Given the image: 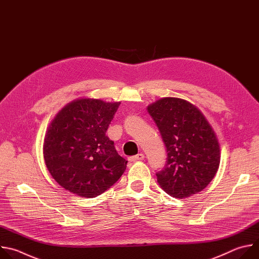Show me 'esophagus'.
Listing matches in <instances>:
<instances>
[{
    "instance_id": "esophagus-1",
    "label": "esophagus",
    "mask_w": 259,
    "mask_h": 259,
    "mask_svg": "<svg viewBox=\"0 0 259 259\" xmlns=\"http://www.w3.org/2000/svg\"><path fill=\"white\" fill-rule=\"evenodd\" d=\"M143 159H144V155L143 154H137V155H135L133 157H130L128 160L130 162H137V161H141Z\"/></svg>"
}]
</instances>
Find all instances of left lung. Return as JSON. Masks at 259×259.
Instances as JSON below:
<instances>
[{
    "label": "left lung",
    "instance_id": "left-lung-1",
    "mask_svg": "<svg viewBox=\"0 0 259 259\" xmlns=\"http://www.w3.org/2000/svg\"><path fill=\"white\" fill-rule=\"evenodd\" d=\"M167 151L165 167L156 173L160 187L183 199L203 191L214 178L220 149L211 125L191 102L164 97L147 106Z\"/></svg>",
    "mask_w": 259,
    "mask_h": 259
}]
</instances>
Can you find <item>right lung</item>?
<instances>
[{"label":"right lung","instance_id":"1","mask_svg":"<svg viewBox=\"0 0 259 259\" xmlns=\"http://www.w3.org/2000/svg\"><path fill=\"white\" fill-rule=\"evenodd\" d=\"M120 104L80 98L59 110L47 129L43 152L47 169L60 187L95 198L122 176L127 161L105 135Z\"/></svg>","mask_w":259,"mask_h":259}]
</instances>
